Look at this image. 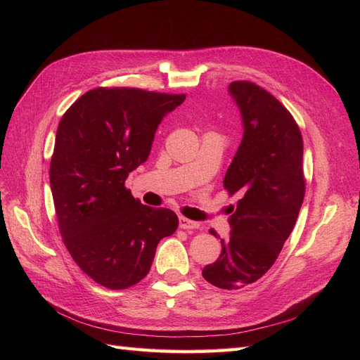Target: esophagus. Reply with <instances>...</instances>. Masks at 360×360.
<instances>
[{
	"mask_svg": "<svg viewBox=\"0 0 360 360\" xmlns=\"http://www.w3.org/2000/svg\"><path fill=\"white\" fill-rule=\"evenodd\" d=\"M179 224H180L181 230H197V228H200L198 222L191 221V219H188V217H180Z\"/></svg>",
	"mask_w": 360,
	"mask_h": 360,
	"instance_id": "1",
	"label": "esophagus"
}]
</instances>
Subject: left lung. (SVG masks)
<instances>
[{
  "mask_svg": "<svg viewBox=\"0 0 360 360\" xmlns=\"http://www.w3.org/2000/svg\"><path fill=\"white\" fill-rule=\"evenodd\" d=\"M230 94L245 132L224 188L240 200L231 205L230 238L221 240L219 258L202 276L217 288L238 290L274 266L297 221L304 197L303 139L287 108L259 85L234 81Z\"/></svg>",
  "mask_w": 360,
  "mask_h": 360,
  "instance_id": "obj_1",
  "label": "left lung"
}]
</instances>
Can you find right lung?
<instances>
[{
  "label": "right lung",
  "instance_id": "add662e5",
  "mask_svg": "<svg viewBox=\"0 0 360 360\" xmlns=\"http://www.w3.org/2000/svg\"><path fill=\"white\" fill-rule=\"evenodd\" d=\"M184 99L99 86L60 120L49 167L60 234L75 263L106 288L124 290L144 279L158 243L177 230L176 213L141 204L124 181L147 160L162 118Z\"/></svg>",
  "mask_w": 360,
  "mask_h": 360
}]
</instances>
